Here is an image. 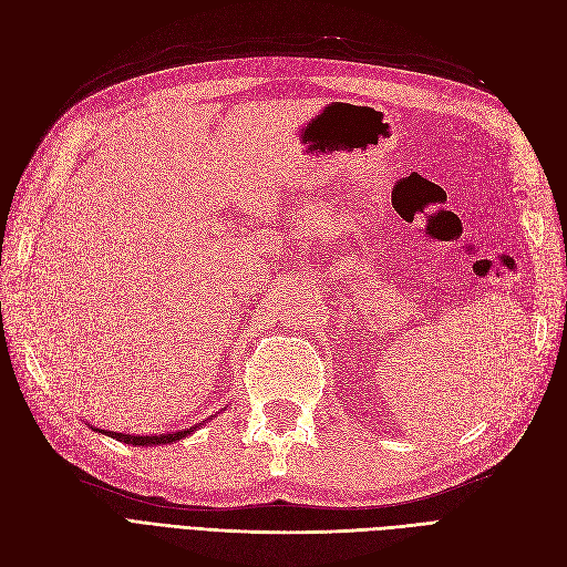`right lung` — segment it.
Listing matches in <instances>:
<instances>
[{"label": "right lung", "mask_w": 567, "mask_h": 567, "mask_svg": "<svg viewBox=\"0 0 567 567\" xmlns=\"http://www.w3.org/2000/svg\"><path fill=\"white\" fill-rule=\"evenodd\" d=\"M205 423V421H203ZM194 425V427H184V431H177V433H163V435H125V433H113V431H101V427H94V431H99L101 435H109L117 442H125V444H132V447H156V444H169V442H177L182 437H188L194 435V431H198V427L203 425Z\"/></svg>", "instance_id": "1"}]
</instances>
